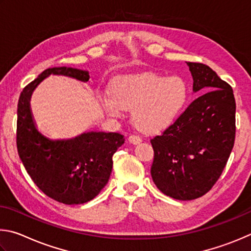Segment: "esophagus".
<instances>
[{
    "mask_svg": "<svg viewBox=\"0 0 251 251\" xmlns=\"http://www.w3.org/2000/svg\"><path fill=\"white\" fill-rule=\"evenodd\" d=\"M128 140H129V142L132 144H139L140 142H142V138H140L139 135H130Z\"/></svg>",
    "mask_w": 251,
    "mask_h": 251,
    "instance_id": "1",
    "label": "esophagus"
}]
</instances>
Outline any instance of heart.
<instances>
[{
  "mask_svg": "<svg viewBox=\"0 0 251 251\" xmlns=\"http://www.w3.org/2000/svg\"><path fill=\"white\" fill-rule=\"evenodd\" d=\"M188 89L178 76L146 72L119 77L111 92L101 98L105 113L120 117L126 109H132V119L140 130L154 132L165 129L181 113L186 103Z\"/></svg>",
  "mask_w": 251,
  "mask_h": 251,
  "instance_id": "heart-1",
  "label": "heart"
}]
</instances>
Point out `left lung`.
Segmentation results:
<instances>
[{
	"instance_id": "8db88e82",
	"label": "left lung",
	"mask_w": 251,
	"mask_h": 251,
	"mask_svg": "<svg viewBox=\"0 0 251 251\" xmlns=\"http://www.w3.org/2000/svg\"><path fill=\"white\" fill-rule=\"evenodd\" d=\"M186 64L193 91L205 94L151 140L153 182L163 194L179 201L199 199L214 186L226 166L236 132L231 87L208 66Z\"/></svg>"
}]
</instances>
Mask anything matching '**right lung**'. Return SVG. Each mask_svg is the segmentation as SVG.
Wrapping results in <instances>:
<instances>
[{
    "mask_svg": "<svg viewBox=\"0 0 251 251\" xmlns=\"http://www.w3.org/2000/svg\"><path fill=\"white\" fill-rule=\"evenodd\" d=\"M50 75H61L86 82L89 73L72 67L48 68L26 86L17 103L16 146L30 178L44 194L66 205L83 204L108 183L112 156L125 143L116 132H85L67 140H50L36 128L30 97Z\"/></svg>",
    "mask_w": 251,
    "mask_h": 251,
    "instance_id": "obj_1",
    "label": "right lung"
}]
</instances>
